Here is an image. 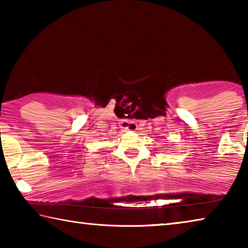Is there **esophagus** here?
Instances as JSON below:
<instances>
[{
    "instance_id": "esophagus-1",
    "label": "esophagus",
    "mask_w": 248,
    "mask_h": 248,
    "mask_svg": "<svg viewBox=\"0 0 248 248\" xmlns=\"http://www.w3.org/2000/svg\"><path fill=\"white\" fill-rule=\"evenodd\" d=\"M120 128L124 130V131H136L138 129V125L133 121H128V120H121L119 123Z\"/></svg>"
}]
</instances>
